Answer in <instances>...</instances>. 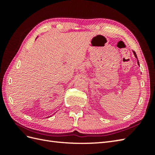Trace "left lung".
I'll use <instances>...</instances> for the list:
<instances>
[{"label":"left lung","instance_id":"8db88e82","mask_svg":"<svg viewBox=\"0 0 155 155\" xmlns=\"http://www.w3.org/2000/svg\"><path fill=\"white\" fill-rule=\"evenodd\" d=\"M133 52H134V56H135V57L137 58V54H136V52H134V51H133ZM138 64H139V61H138Z\"/></svg>","mask_w":155,"mask_h":155}]
</instances>
